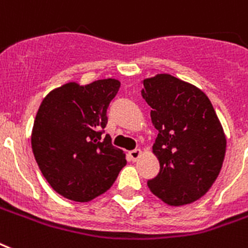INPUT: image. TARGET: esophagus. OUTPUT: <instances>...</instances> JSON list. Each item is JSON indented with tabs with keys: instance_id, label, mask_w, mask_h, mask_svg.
Instances as JSON below:
<instances>
[{
	"instance_id": "obj_1",
	"label": "esophagus",
	"mask_w": 248,
	"mask_h": 248,
	"mask_svg": "<svg viewBox=\"0 0 248 248\" xmlns=\"http://www.w3.org/2000/svg\"><path fill=\"white\" fill-rule=\"evenodd\" d=\"M140 155H142V151H140V148H136V150L129 151V157L132 158V161H137Z\"/></svg>"
}]
</instances>
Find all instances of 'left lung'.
<instances>
[{"label":"left lung","mask_w":248,"mask_h":248,"mask_svg":"<svg viewBox=\"0 0 248 248\" xmlns=\"http://www.w3.org/2000/svg\"><path fill=\"white\" fill-rule=\"evenodd\" d=\"M142 97L158 132L152 152L160 171L148 188L168 205L197 201L217 180L227 148L213 105L197 87L170 74L144 79Z\"/></svg>","instance_id":"1"}]
</instances>
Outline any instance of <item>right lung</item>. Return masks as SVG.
Segmentation results:
<instances>
[{
    "label": "right lung",
    "mask_w": 248,
    "mask_h": 248,
    "mask_svg": "<svg viewBox=\"0 0 248 248\" xmlns=\"http://www.w3.org/2000/svg\"><path fill=\"white\" fill-rule=\"evenodd\" d=\"M118 79L86 86L70 82L43 98L31 130V150L49 186L65 199L88 202L111 187L125 154L104 134Z\"/></svg>",
    "instance_id": "1"
}]
</instances>
